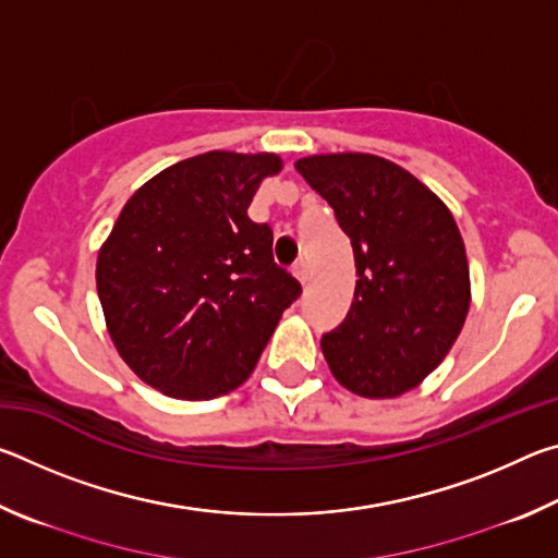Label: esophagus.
Masks as SVG:
<instances>
[{
  "label": "esophagus",
  "instance_id": "1",
  "mask_svg": "<svg viewBox=\"0 0 558 558\" xmlns=\"http://www.w3.org/2000/svg\"><path fill=\"white\" fill-rule=\"evenodd\" d=\"M295 278L302 282V286H307V280H310V266L305 260H300L298 266H295Z\"/></svg>",
  "mask_w": 558,
  "mask_h": 558
}]
</instances>
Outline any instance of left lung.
<instances>
[{
  "label": "left lung",
  "instance_id": "obj_1",
  "mask_svg": "<svg viewBox=\"0 0 558 558\" xmlns=\"http://www.w3.org/2000/svg\"><path fill=\"white\" fill-rule=\"evenodd\" d=\"M295 169L332 206L354 248V302L323 335L329 369L359 396H401L436 369L465 323L470 268L458 223L389 159L315 155Z\"/></svg>",
  "mask_w": 558,
  "mask_h": 558
}]
</instances>
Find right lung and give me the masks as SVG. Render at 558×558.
I'll return each instance as SVG.
<instances>
[{"label": "right lung", "mask_w": 558, "mask_h": 558, "mask_svg": "<svg viewBox=\"0 0 558 558\" xmlns=\"http://www.w3.org/2000/svg\"><path fill=\"white\" fill-rule=\"evenodd\" d=\"M276 155L204 153L130 196L100 248L108 332L145 384L202 401L248 379L302 286L272 260V229L248 204Z\"/></svg>", "instance_id": "add662e5"}]
</instances>
